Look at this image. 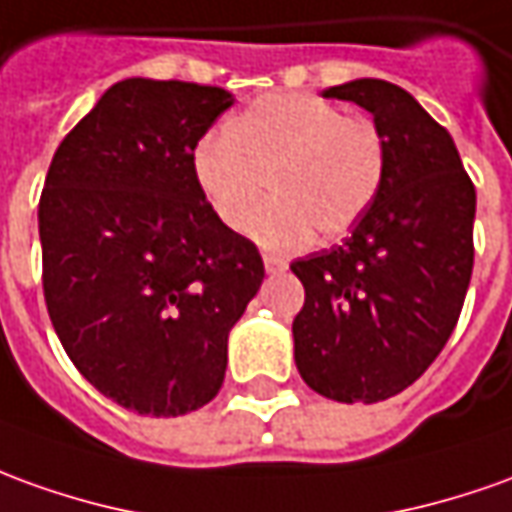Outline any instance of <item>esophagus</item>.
<instances>
[{"mask_svg":"<svg viewBox=\"0 0 512 512\" xmlns=\"http://www.w3.org/2000/svg\"><path fill=\"white\" fill-rule=\"evenodd\" d=\"M264 270H267V273H281V270H287V262L273 256V253H264Z\"/></svg>","mask_w":512,"mask_h":512,"instance_id":"esophagus-1","label":"esophagus"}]
</instances>
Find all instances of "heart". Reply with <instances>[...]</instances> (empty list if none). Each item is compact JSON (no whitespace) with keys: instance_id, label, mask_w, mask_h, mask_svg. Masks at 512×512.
Returning <instances> with one entry per match:
<instances>
[{"instance_id":"heart-1","label":"heart","mask_w":512,"mask_h":512,"mask_svg":"<svg viewBox=\"0 0 512 512\" xmlns=\"http://www.w3.org/2000/svg\"><path fill=\"white\" fill-rule=\"evenodd\" d=\"M384 139L370 119L309 94H267L209 133L192 153L197 189L228 228L253 220L267 248H295L312 231L337 239L373 206L384 181Z\"/></svg>"}]
</instances>
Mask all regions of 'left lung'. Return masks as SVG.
Masks as SVG:
<instances>
[{
    "label": "left lung",
    "instance_id": "left-lung-1",
    "mask_svg": "<svg viewBox=\"0 0 512 512\" xmlns=\"http://www.w3.org/2000/svg\"><path fill=\"white\" fill-rule=\"evenodd\" d=\"M323 97L373 114L387 164L379 195L343 245L290 264L306 292L292 320L295 365L320 396L376 404L410 387L460 320L477 189L449 130L404 88L362 77Z\"/></svg>",
    "mask_w": 512,
    "mask_h": 512
}]
</instances>
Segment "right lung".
I'll return each mask as SVG.
<instances>
[{
  "mask_svg": "<svg viewBox=\"0 0 512 512\" xmlns=\"http://www.w3.org/2000/svg\"><path fill=\"white\" fill-rule=\"evenodd\" d=\"M234 105L217 86L114 83L52 155L38 234L44 301L74 368L119 407L175 418L220 393L259 248L197 189L192 153Z\"/></svg>",
  "mask_w": 512,
  "mask_h": 512,
  "instance_id": "obj_1",
  "label": "right lung"
}]
</instances>
